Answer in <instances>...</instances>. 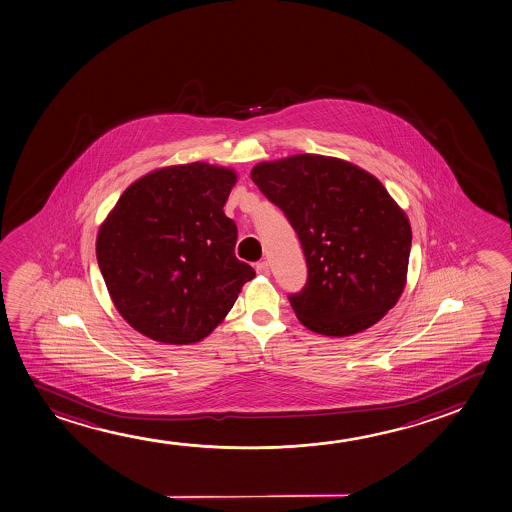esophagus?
I'll list each match as a JSON object with an SVG mask.
<instances>
[{
    "instance_id": "1",
    "label": "esophagus",
    "mask_w": 512,
    "mask_h": 512,
    "mask_svg": "<svg viewBox=\"0 0 512 512\" xmlns=\"http://www.w3.org/2000/svg\"><path fill=\"white\" fill-rule=\"evenodd\" d=\"M255 271L259 273V275H269V264H267L266 260H262V262H257L255 264Z\"/></svg>"
}]
</instances>
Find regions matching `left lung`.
<instances>
[{
	"label": "left lung",
	"instance_id": "left-lung-1",
	"mask_svg": "<svg viewBox=\"0 0 512 512\" xmlns=\"http://www.w3.org/2000/svg\"><path fill=\"white\" fill-rule=\"evenodd\" d=\"M252 179L303 246L308 282L289 301L304 327L350 336L398 303L412 229L373 174L341 158L304 153L257 163Z\"/></svg>",
	"mask_w": 512,
	"mask_h": 512
}]
</instances>
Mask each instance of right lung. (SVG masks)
<instances>
[{
	"label": "right lung",
	"mask_w": 512,
	"mask_h": 512,
	"mask_svg": "<svg viewBox=\"0 0 512 512\" xmlns=\"http://www.w3.org/2000/svg\"><path fill=\"white\" fill-rule=\"evenodd\" d=\"M236 181L222 165L162 167L128 186L100 225L98 266L135 331L167 345L204 340L255 278L223 213Z\"/></svg>",
	"instance_id": "right-lung-1"
}]
</instances>
